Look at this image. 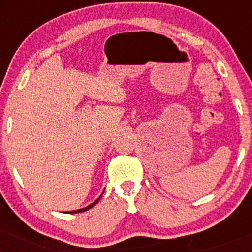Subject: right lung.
<instances>
[{
  "instance_id": "right-lung-1",
  "label": "right lung",
  "mask_w": 252,
  "mask_h": 252,
  "mask_svg": "<svg viewBox=\"0 0 252 252\" xmlns=\"http://www.w3.org/2000/svg\"><path fill=\"white\" fill-rule=\"evenodd\" d=\"M102 195H103V194H102ZM102 195H100V196H99V198H98L96 201H94V202H92V204H90V205H89V206L84 207V209H80V210H76V211H71V212H70V213H79V212H84V211H86V210L91 209V207H92V206H94V205H96V204H97V202H98V201H99V199H100V198H102Z\"/></svg>"
}]
</instances>
